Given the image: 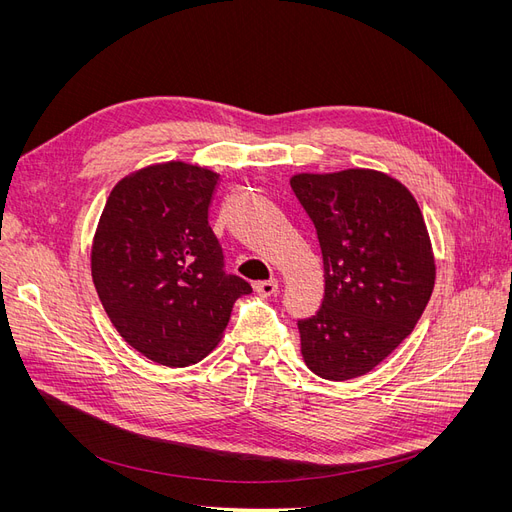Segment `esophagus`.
<instances>
[{"instance_id":"1","label":"esophagus","mask_w":512,"mask_h":512,"mask_svg":"<svg viewBox=\"0 0 512 512\" xmlns=\"http://www.w3.org/2000/svg\"><path fill=\"white\" fill-rule=\"evenodd\" d=\"M253 288H255V292L259 294V297H274V294H278V282L276 280L257 282Z\"/></svg>"}]
</instances>
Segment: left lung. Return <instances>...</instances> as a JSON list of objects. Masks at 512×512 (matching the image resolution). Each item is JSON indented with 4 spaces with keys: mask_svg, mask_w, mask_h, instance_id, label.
Here are the masks:
<instances>
[{
    "mask_svg": "<svg viewBox=\"0 0 512 512\" xmlns=\"http://www.w3.org/2000/svg\"><path fill=\"white\" fill-rule=\"evenodd\" d=\"M290 186L324 259V301L299 319L301 353L324 380L359 378L405 340L432 297L436 263L413 195L375 170L297 174Z\"/></svg>",
    "mask_w": 512,
    "mask_h": 512,
    "instance_id": "left-lung-1",
    "label": "left lung"
}]
</instances>
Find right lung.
I'll return each mask as SVG.
<instances>
[{"label":"right lung","mask_w":512,"mask_h":512,"mask_svg":"<svg viewBox=\"0 0 512 512\" xmlns=\"http://www.w3.org/2000/svg\"><path fill=\"white\" fill-rule=\"evenodd\" d=\"M220 176L168 161L122 178L107 197L91 249L99 301L143 357L186 367L220 342L232 305L253 288L224 270L209 226Z\"/></svg>","instance_id":"1"}]
</instances>
